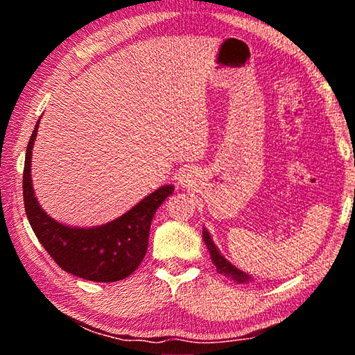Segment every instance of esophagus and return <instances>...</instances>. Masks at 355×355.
Masks as SVG:
<instances>
[{
	"label": "esophagus",
	"mask_w": 355,
	"mask_h": 355,
	"mask_svg": "<svg viewBox=\"0 0 355 355\" xmlns=\"http://www.w3.org/2000/svg\"><path fill=\"white\" fill-rule=\"evenodd\" d=\"M191 178H192V175H191V172H188V173H184V175H182V183H183V184H186V183H189V182H191Z\"/></svg>",
	"instance_id": "esophagus-1"
}]
</instances>
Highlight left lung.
Masks as SVG:
<instances>
[{"mask_svg": "<svg viewBox=\"0 0 355 355\" xmlns=\"http://www.w3.org/2000/svg\"><path fill=\"white\" fill-rule=\"evenodd\" d=\"M203 241H205L207 248L209 250V255H211V260L214 263L216 269H218L219 274H224L227 275V277L233 279L235 282H238V284H249L250 277L245 272H243L241 269H238L236 266H233L232 263H228L224 257L220 255V252L218 250V248H216V244L213 243L211 236H209V233L203 228Z\"/></svg>", "mask_w": 355, "mask_h": 355, "instance_id": "obj_1", "label": "left lung"}]
</instances>
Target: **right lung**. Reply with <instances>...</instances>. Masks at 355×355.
I'll use <instances>...</instances> for the list:
<instances>
[{
  "label": "right lung",
  "mask_w": 355,
  "mask_h": 355,
  "mask_svg": "<svg viewBox=\"0 0 355 355\" xmlns=\"http://www.w3.org/2000/svg\"><path fill=\"white\" fill-rule=\"evenodd\" d=\"M39 122L28 142L23 171V200L29 224L58 266L91 282H117L136 271L147 254L152 219L172 184L161 186L120 218L92 228L67 227L39 207L31 180V155Z\"/></svg>",
  "instance_id": "right-lung-1"
}]
</instances>
